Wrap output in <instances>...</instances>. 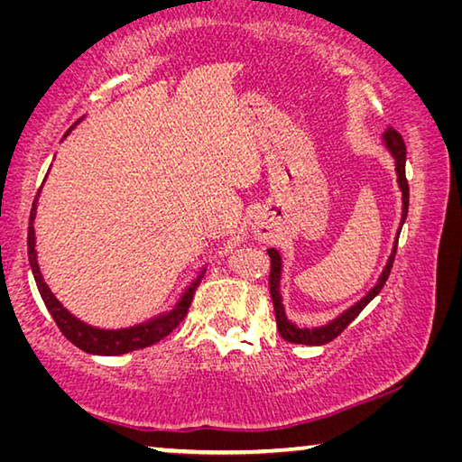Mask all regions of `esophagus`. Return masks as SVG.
<instances>
[{
	"instance_id": "1",
	"label": "esophagus",
	"mask_w": 462,
	"mask_h": 462,
	"mask_svg": "<svg viewBox=\"0 0 462 462\" xmlns=\"http://www.w3.org/2000/svg\"><path fill=\"white\" fill-rule=\"evenodd\" d=\"M259 236H261V238H264V234H263V232H259Z\"/></svg>"
}]
</instances>
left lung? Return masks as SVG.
Returning <instances> with one entry per match:
<instances>
[{
  "instance_id": "left-lung-1",
  "label": "left lung",
  "mask_w": 462,
  "mask_h": 462,
  "mask_svg": "<svg viewBox=\"0 0 462 462\" xmlns=\"http://www.w3.org/2000/svg\"><path fill=\"white\" fill-rule=\"evenodd\" d=\"M383 146H385V151L393 156V162H395V173H397V185H400V191H402V222H400V228H397L395 234V240H393V248H391V254L385 263V267H383L381 275L377 279V283H374L369 291H366L361 300L353 306L346 308L338 314L336 318H332L330 322H326L322 326H297L295 322L287 318V311L283 306V297H281V273H283V259H281L279 250L277 248H267L269 253V259H271V273H269V293H271V300H273V310H275V322H277V330L281 334V338L287 340V342H293V344H308V346H319V344H326L334 340L336 336H338L344 328H346L353 319L361 314V311L369 306V301L374 300V297L379 295V291L385 285V281L391 273V267H393V259H395V250H397V240H400V232H402V226L405 222V217H408V206H410V187H408V179H405V143L402 134L393 128H387L385 134L381 138Z\"/></svg>"
}]
</instances>
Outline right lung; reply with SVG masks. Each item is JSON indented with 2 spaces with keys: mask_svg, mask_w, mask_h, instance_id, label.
<instances>
[{
  "mask_svg": "<svg viewBox=\"0 0 462 462\" xmlns=\"http://www.w3.org/2000/svg\"><path fill=\"white\" fill-rule=\"evenodd\" d=\"M79 122H77V124H79ZM77 124H75V126H77ZM73 128H69L67 134L62 138H67L69 134H71ZM38 198H41V191H38L36 199L32 203V209H30L28 261H30V269H32L36 287H38V291H41L44 306H46V310L51 311L52 319L57 322L59 330L65 334L67 340H71L77 348L83 350V353L104 355V356H118V355L132 353V350L151 346V344L159 342L161 338H165L167 334L175 330L179 322H181V319L187 314V308H189L193 289H195V285L199 283V279L203 275V271H206V267L199 269L198 277H193L191 283L187 285L181 291V295L177 297V301L173 303V306H171L167 311H162V314H156V316L148 318V319H144V322L134 324V326L116 328V330H112V328L91 326L88 322H83V319H79L77 316H73L71 311L62 306V303L57 300V295L51 291V287L46 285V281H44L42 273H41V267H38L36 234H34Z\"/></svg>",
  "mask_w": 462,
  "mask_h": 462,
  "instance_id": "right-lung-1",
  "label": "right lung"
}]
</instances>
